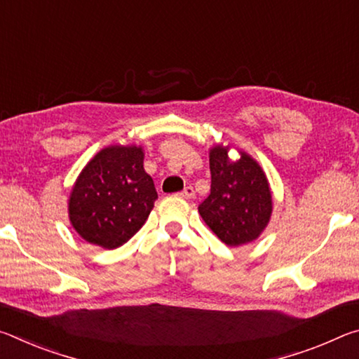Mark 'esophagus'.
Segmentation results:
<instances>
[{"label":"esophagus","mask_w":359,"mask_h":359,"mask_svg":"<svg viewBox=\"0 0 359 359\" xmlns=\"http://www.w3.org/2000/svg\"><path fill=\"white\" fill-rule=\"evenodd\" d=\"M180 196H182V198H185V199H191V198H194V190H193V187H185L184 190L180 191Z\"/></svg>","instance_id":"obj_1"}]
</instances>
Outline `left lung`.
I'll use <instances>...</instances> for the list:
<instances>
[{"label":"left lung","mask_w":359,"mask_h":359,"mask_svg":"<svg viewBox=\"0 0 359 359\" xmlns=\"http://www.w3.org/2000/svg\"><path fill=\"white\" fill-rule=\"evenodd\" d=\"M229 149V144L210 147V194L198 210L218 239L239 247L258 239L269 224L272 191L259 163L244 150L231 160Z\"/></svg>","instance_id":"left-lung-1"}]
</instances>
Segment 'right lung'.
Wrapping results in <instances>:
<instances>
[{
	"instance_id": "add662e5",
	"label": "right lung",
	"mask_w": 359,
	"mask_h": 359,
	"mask_svg": "<svg viewBox=\"0 0 359 359\" xmlns=\"http://www.w3.org/2000/svg\"><path fill=\"white\" fill-rule=\"evenodd\" d=\"M156 198L154 180L144 171L142 145H109L72 185L69 222L83 241L111 250L142 228Z\"/></svg>"
}]
</instances>
